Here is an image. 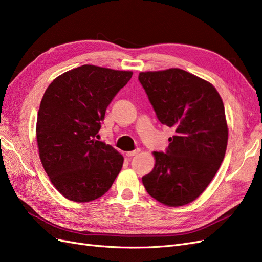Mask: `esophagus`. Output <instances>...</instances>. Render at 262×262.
Masks as SVG:
<instances>
[{
  "instance_id": "1",
  "label": "esophagus",
  "mask_w": 262,
  "mask_h": 262,
  "mask_svg": "<svg viewBox=\"0 0 262 262\" xmlns=\"http://www.w3.org/2000/svg\"><path fill=\"white\" fill-rule=\"evenodd\" d=\"M138 153H140V148H137V149H134V150H130V152H126L125 154H126V156H128V157H132L134 155H137Z\"/></svg>"
}]
</instances>
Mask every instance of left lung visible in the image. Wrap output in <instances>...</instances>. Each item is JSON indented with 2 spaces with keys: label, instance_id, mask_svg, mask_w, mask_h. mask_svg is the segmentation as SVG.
Segmentation results:
<instances>
[{
  "label": "left lung",
  "instance_id": "obj_1",
  "mask_svg": "<svg viewBox=\"0 0 262 262\" xmlns=\"http://www.w3.org/2000/svg\"><path fill=\"white\" fill-rule=\"evenodd\" d=\"M139 81L161 123L175 131L166 152H154L142 177L147 193L168 207L195 200L223 162L228 129L224 105L211 83L181 69L141 72Z\"/></svg>",
  "mask_w": 262,
  "mask_h": 262
}]
</instances>
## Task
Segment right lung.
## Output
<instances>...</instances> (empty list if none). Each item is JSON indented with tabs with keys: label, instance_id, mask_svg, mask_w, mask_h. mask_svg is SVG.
I'll use <instances>...</instances> for the list:
<instances>
[{
	"label": "right lung",
	"instance_id": "1",
	"mask_svg": "<svg viewBox=\"0 0 262 262\" xmlns=\"http://www.w3.org/2000/svg\"><path fill=\"white\" fill-rule=\"evenodd\" d=\"M132 74L85 64L61 74L46 90L36 126L39 156L67 199H98L120 172L122 155L96 138L108 105Z\"/></svg>",
	"mask_w": 262,
	"mask_h": 262
}]
</instances>
